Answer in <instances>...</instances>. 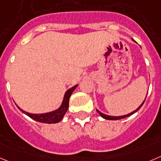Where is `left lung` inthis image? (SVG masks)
Here are the masks:
<instances>
[{"mask_svg": "<svg viewBox=\"0 0 161 161\" xmlns=\"http://www.w3.org/2000/svg\"><path fill=\"white\" fill-rule=\"evenodd\" d=\"M145 99H146V97H145ZM145 100H144L143 102H142V104H141L140 106H139L138 108H137V109L135 110V111H132V112H131V113H129V114H125V115H122V116H111V115H108V114H103V113L100 112V111H99V110H97V109H96V111H97V112L99 113V114H100V115L102 116V117L103 118V119H108V120H119V119H125V118H127V117H129V116L132 115L133 114H134V113H135V112H137V111H138V110L140 109L141 108H142V105L144 104V102H145Z\"/></svg>", "mask_w": 161, "mask_h": 161, "instance_id": "8db88e82", "label": "left lung"}]
</instances>
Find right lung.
<instances>
[{
    "mask_svg": "<svg viewBox=\"0 0 161 161\" xmlns=\"http://www.w3.org/2000/svg\"><path fill=\"white\" fill-rule=\"evenodd\" d=\"M77 87V85L73 86V88H69L66 91V92L65 93V96H64L63 101H62V104H61L60 108H58L57 110L53 111H50L48 113H43V114H31V113L27 112V111H24V110L20 109L19 107L17 106V108L22 111L24 114H27V116L31 118V119H34V120L37 121L39 122H43V123H57V122H59L62 119H63L64 115L66 113L67 110L69 108V98L71 96L72 93L74 91L75 88Z\"/></svg>",
    "mask_w": 161,
    "mask_h": 161,
    "instance_id": "add662e5",
    "label": "right lung"
}]
</instances>
